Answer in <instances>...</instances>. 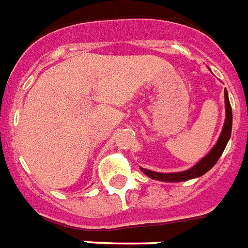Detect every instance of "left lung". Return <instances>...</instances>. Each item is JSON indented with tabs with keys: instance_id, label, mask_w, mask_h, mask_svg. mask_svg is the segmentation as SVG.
Returning <instances> with one entry per match:
<instances>
[{
	"instance_id": "8db88e82",
	"label": "left lung",
	"mask_w": 248,
	"mask_h": 248,
	"mask_svg": "<svg viewBox=\"0 0 248 248\" xmlns=\"http://www.w3.org/2000/svg\"><path fill=\"white\" fill-rule=\"evenodd\" d=\"M225 109H226V117H225V124L222 127L221 135L218 138L217 143L214 144V147L205 155V156L196 163L192 168L183 172H170V173H163V172H154L151 170H146L140 167L144 175H147L152 180L166 181V183H180V181H186L190 179H196L200 176L205 175L209 170H212L213 167L216 166V163L218 161L219 156L222 155V152L225 151L229 139L232 137V111L230 101H229V96H227V91L225 89Z\"/></svg>"
}]
</instances>
